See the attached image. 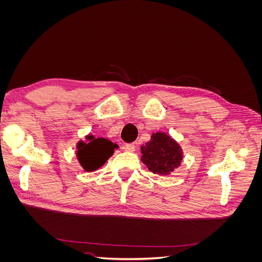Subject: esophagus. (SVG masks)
Masks as SVG:
<instances>
[{
	"instance_id": "esophagus-1",
	"label": "esophagus",
	"mask_w": 262,
	"mask_h": 262,
	"mask_svg": "<svg viewBox=\"0 0 262 262\" xmlns=\"http://www.w3.org/2000/svg\"><path fill=\"white\" fill-rule=\"evenodd\" d=\"M123 149L125 150V152H134V150H136V145L132 144V143L125 144V145L123 146Z\"/></svg>"
}]
</instances>
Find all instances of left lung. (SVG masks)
<instances>
[{"label":"left lung","mask_w":262,"mask_h":262,"mask_svg":"<svg viewBox=\"0 0 262 262\" xmlns=\"http://www.w3.org/2000/svg\"><path fill=\"white\" fill-rule=\"evenodd\" d=\"M141 161L148 170L161 176L170 175L184 158L178 142L162 131L152 133L150 140L141 146Z\"/></svg>","instance_id":"8db88e82"}]
</instances>
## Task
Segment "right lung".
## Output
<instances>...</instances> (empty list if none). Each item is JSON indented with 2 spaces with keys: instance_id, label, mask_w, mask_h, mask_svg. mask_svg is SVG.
<instances>
[{
  "instance_id": "1",
  "label": "right lung",
  "mask_w": 262,
  "mask_h": 262,
  "mask_svg": "<svg viewBox=\"0 0 262 262\" xmlns=\"http://www.w3.org/2000/svg\"><path fill=\"white\" fill-rule=\"evenodd\" d=\"M76 148V158L82 168L85 171H94L104 166L118 145L108 139L87 134L85 141L77 142Z\"/></svg>"
}]
</instances>
